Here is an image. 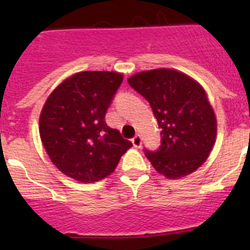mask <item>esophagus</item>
I'll list each match as a JSON object with an SVG mask.
<instances>
[{
    "label": "esophagus",
    "mask_w": 250,
    "mask_h": 250,
    "mask_svg": "<svg viewBox=\"0 0 250 250\" xmlns=\"http://www.w3.org/2000/svg\"><path fill=\"white\" fill-rule=\"evenodd\" d=\"M131 141H132V145H134L135 147L141 146V136L140 135H135Z\"/></svg>",
    "instance_id": "obj_1"
}]
</instances>
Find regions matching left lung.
I'll return each mask as SVG.
<instances>
[{
  "instance_id": "obj_1",
  "label": "left lung",
  "mask_w": 250,
  "mask_h": 250,
  "mask_svg": "<svg viewBox=\"0 0 250 250\" xmlns=\"http://www.w3.org/2000/svg\"><path fill=\"white\" fill-rule=\"evenodd\" d=\"M127 83L146 99L161 130L158 151L145 154L154 169L167 179L194 173L216 138V118L204 87L174 68L140 71Z\"/></svg>"
}]
</instances>
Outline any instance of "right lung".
Segmentation results:
<instances>
[{
	"instance_id": "1",
	"label": "right lung",
	"mask_w": 250,
	"mask_h": 250,
	"mask_svg": "<svg viewBox=\"0 0 250 250\" xmlns=\"http://www.w3.org/2000/svg\"><path fill=\"white\" fill-rule=\"evenodd\" d=\"M115 71H81L51 92L40 114L39 131L52 164L81 183L105 179L132 146L106 125V110L123 83Z\"/></svg>"
}]
</instances>
